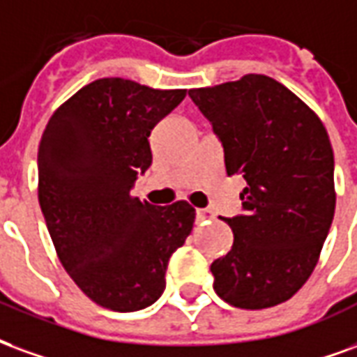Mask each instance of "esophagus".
I'll return each instance as SVG.
<instances>
[{"label": "esophagus", "mask_w": 357, "mask_h": 357, "mask_svg": "<svg viewBox=\"0 0 357 357\" xmlns=\"http://www.w3.org/2000/svg\"><path fill=\"white\" fill-rule=\"evenodd\" d=\"M196 215H197V220H209V218H213V211H211V209H197Z\"/></svg>", "instance_id": "34e87169"}]
</instances>
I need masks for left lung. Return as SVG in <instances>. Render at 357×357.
Masks as SVG:
<instances>
[{
  "label": "left lung",
  "mask_w": 357,
  "mask_h": 357,
  "mask_svg": "<svg viewBox=\"0 0 357 357\" xmlns=\"http://www.w3.org/2000/svg\"><path fill=\"white\" fill-rule=\"evenodd\" d=\"M225 146L228 176L243 175V215L225 218L230 253L211 264L225 303L262 310L285 303L314 272L337 192L329 135L283 83L262 74L190 89Z\"/></svg>",
  "instance_id": "left-lung-1"
}]
</instances>
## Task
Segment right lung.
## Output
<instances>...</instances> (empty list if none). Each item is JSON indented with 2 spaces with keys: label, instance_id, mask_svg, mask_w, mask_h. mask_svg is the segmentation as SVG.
Listing matches in <instances>:
<instances>
[{
  "label": "right lung",
  "instance_id": "add662e5",
  "mask_svg": "<svg viewBox=\"0 0 357 357\" xmlns=\"http://www.w3.org/2000/svg\"><path fill=\"white\" fill-rule=\"evenodd\" d=\"M186 89L102 77L62 102L38 150V199L54 251L85 296L114 312L155 303L171 255L188 238V202L158 207L131 196L152 163L150 131Z\"/></svg>",
  "mask_w": 357,
  "mask_h": 357
}]
</instances>
